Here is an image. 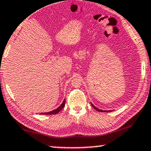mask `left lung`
Here are the masks:
<instances>
[{"label": "left lung", "mask_w": 151, "mask_h": 151, "mask_svg": "<svg viewBox=\"0 0 151 151\" xmlns=\"http://www.w3.org/2000/svg\"><path fill=\"white\" fill-rule=\"evenodd\" d=\"M91 105H92V106L93 108L95 109H96L97 111H100V112H110V111H111V110H110V111H105V110H102V109H99L98 108H97L96 106H95L94 105H93V104H92V103H91Z\"/></svg>", "instance_id": "8db88e82"}]
</instances>
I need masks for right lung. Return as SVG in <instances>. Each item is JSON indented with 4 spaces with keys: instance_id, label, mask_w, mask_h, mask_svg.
I'll return each mask as SVG.
<instances>
[{
    "instance_id": "1",
    "label": "right lung",
    "mask_w": 151,
    "mask_h": 151,
    "mask_svg": "<svg viewBox=\"0 0 151 151\" xmlns=\"http://www.w3.org/2000/svg\"><path fill=\"white\" fill-rule=\"evenodd\" d=\"M65 104V100H63V102L60 106H58V108L56 109L51 111H49V112H44V113H40V114H44V115H52V114H58L60 110L63 109L64 108Z\"/></svg>"
}]
</instances>
